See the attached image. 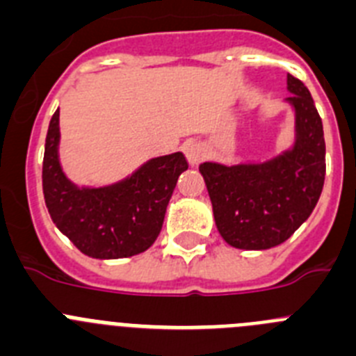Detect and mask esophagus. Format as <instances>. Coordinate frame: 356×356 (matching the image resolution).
Returning a JSON list of instances; mask_svg holds the SVG:
<instances>
[{"mask_svg": "<svg viewBox=\"0 0 356 356\" xmlns=\"http://www.w3.org/2000/svg\"><path fill=\"white\" fill-rule=\"evenodd\" d=\"M184 154L191 166H197L206 159V149H204V145H200V143H190V145L184 149Z\"/></svg>", "mask_w": 356, "mask_h": 356, "instance_id": "esophagus-1", "label": "esophagus"}]
</instances>
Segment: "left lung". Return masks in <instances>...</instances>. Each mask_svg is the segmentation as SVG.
Returning <instances> with one entry per match:
<instances>
[{
    "mask_svg": "<svg viewBox=\"0 0 356 356\" xmlns=\"http://www.w3.org/2000/svg\"><path fill=\"white\" fill-rule=\"evenodd\" d=\"M296 113L291 150L257 165L202 163L214 222L234 248L268 250L289 239L321 197L326 174L323 122L309 88L287 74Z\"/></svg>",
    "mask_w": 356,
    "mask_h": 356,
    "instance_id": "1",
    "label": "left lung"
}]
</instances>
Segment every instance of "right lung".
Masks as SVG:
<instances>
[{
  "label": "right lung",
  "instance_id": "obj_1",
  "mask_svg": "<svg viewBox=\"0 0 356 356\" xmlns=\"http://www.w3.org/2000/svg\"><path fill=\"white\" fill-rule=\"evenodd\" d=\"M60 110L46 136L42 188L51 220L76 248L94 259H122L152 246L179 175L188 170L182 152L140 166L131 177L104 188H78L58 161Z\"/></svg>",
  "mask_w": 356,
  "mask_h": 356
}]
</instances>
